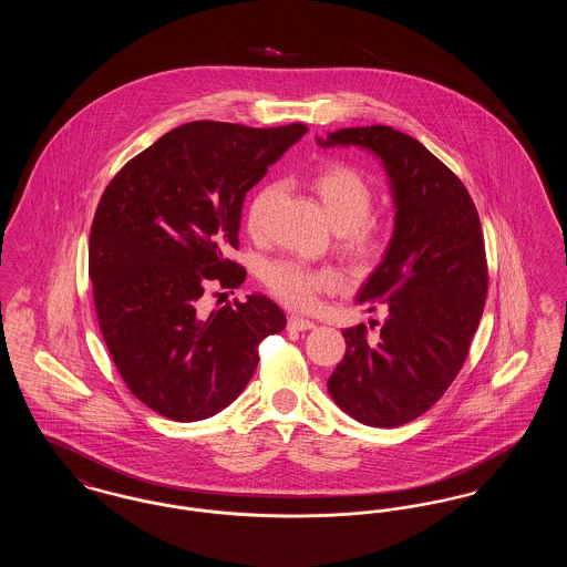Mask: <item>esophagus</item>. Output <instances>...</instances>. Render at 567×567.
<instances>
[{"instance_id": "34e87169", "label": "esophagus", "mask_w": 567, "mask_h": 567, "mask_svg": "<svg viewBox=\"0 0 567 567\" xmlns=\"http://www.w3.org/2000/svg\"><path fill=\"white\" fill-rule=\"evenodd\" d=\"M287 327H289V329H293V331H308V329H315V323H312V321H308V319L291 317Z\"/></svg>"}]
</instances>
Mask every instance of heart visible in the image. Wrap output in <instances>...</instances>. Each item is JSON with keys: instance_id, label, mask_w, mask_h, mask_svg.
<instances>
[{"instance_id": "b5f03b06", "label": "heart", "mask_w": 567, "mask_h": 567, "mask_svg": "<svg viewBox=\"0 0 567 567\" xmlns=\"http://www.w3.org/2000/svg\"><path fill=\"white\" fill-rule=\"evenodd\" d=\"M319 195L324 213L338 231L340 248L359 264H368L380 257L386 238L377 220L370 216L374 208V193L370 183L344 163H327L319 167L310 181ZM280 187L266 183L248 202L246 229L252 236H261L268 227L271 208L278 202ZM264 280L274 296L296 310H312L319 306V297L338 285V276L331 270H315L296 259L271 261L264 271Z\"/></svg>"}]
</instances>
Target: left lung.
I'll list each match as a JSON object with an SVG mask.
<instances>
[{"mask_svg": "<svg viewBox=\"0 0 567 567\" xmlns=\"http://www.w3.org/2000/svg\"><path fill=\"white\" fill-rule=\"evenodd\" d=\"M374 153L389 176L395 227L357 303L386 319L344 329V359L329 395L354 421L400 427L427 412L467 357L485 308L486 257L481 218L457 176L419 140L386 125L338 130L317 140Z\"/></svg>", "mask_w": 567, "mask_h": 567, "instance_id": "1", "label": "left lung"}]
</instances>
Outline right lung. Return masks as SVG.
Returning a JSON list of instances; mask_svg holds the SVG:
<instances>
[{
	"label": "right lung",
	"instance_id": "right-lung-1",
	"mask_svg": "<svg viewBox=\"0 0 567 567\" xmlns=\"http://www.w3.org/2000/svg\"><path fill=\"white\" fill-rule=\"evenodd\" d=\"M306 125L255 130L195 121L125 163L104 190L89 238L93 301L110 357L130 391L172 421L215 416L259 363L257 347L287 324L270 297L199 306L208 280L238 289L246 193Z\"/></svg>",
	"mask_w": 567,
	"mask_h": 567
}]
</instances>
